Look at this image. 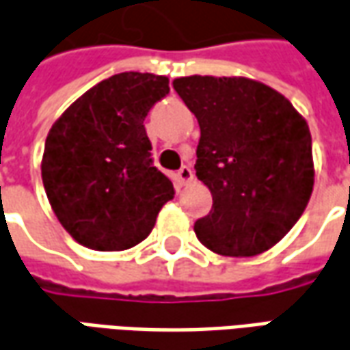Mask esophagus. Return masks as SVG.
I'll use <instances>...</instances> for the list:
<instances>
[{
  "mask_svg": "<svg viewBox=\"0 0 350 350\" xmlns=\"http://www.w3.org/2000/svg\"><path fill=\"white\" fill-rule=\"evenodd\" d=\"M177 179H179L180 185H188L194 179V171L190 170V165H183L179 171H177Z\"/></svg>",
  "mask_w": 350,
  "mask_h": 350,
  "instance_id": "1",
  "label": "esophagus"
}]
</instances>
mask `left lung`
I'll use <instances>...</instances> for the list:
<instances>
[{
	"instance_id": "8db88e82",
	"label": "left lung",
	"mask_w": 350,
	"mask_h": 350,
	"mask_svg": "<svg viewBox=\"0 0 350 350\" xmlns=\"http://www.w3.org/2000/svg\"><path fill=\"white\" fill-rule=\"evenodd\" d=\"M173 88L200 124L194 167L213 196L198 239L224 256L271 249L313 192L307 122L282 94L243 77H180Z\"/></svg>"
}]
</instances>
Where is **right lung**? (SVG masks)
Masks as SVG:
<instances>
[{
  "label": "right lung",
  "instance_id": "obj_1",
  "mask_svg": "<svg viewBox=\"0 0 350 350\" xmlns=\"http://www.w3.org/2000/svg\"><path fill=\"white\" fill-rule=\"evenodd\" d=\"M170 94V79L126 71L101 81L54 122L41 177L68 234L94 250L135 247L175 188L154 167L145 118Z\"/></svg>",
  "mask_w": 350,
  "mask_h": 350
}]
</instances>
